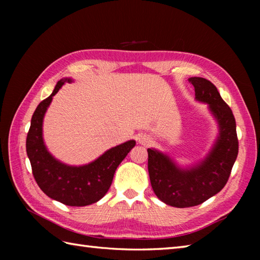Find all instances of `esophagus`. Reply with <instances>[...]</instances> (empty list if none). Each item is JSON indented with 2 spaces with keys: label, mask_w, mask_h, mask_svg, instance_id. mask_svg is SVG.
Returning a JSON list of instances; mask_svg holds the SVG:
<instances>
[{
  "label": "esophagus",
  "mask_w": 260,
  "mask_h": 260,
  "mask_svg": "<svg viewBox=\"0 0 260 260\" xmlns=\"http://www.w3.org/2000/svg\"><path fill=\"white\" fill-rule=\"evenodd\" d=\"M137 141H139V143H140L141 145H144V146H147L151 143L150 137H148L147 135H143V134L139 136V139H137Z\"/></svg>",
  "instance_id": "obj_1"
}]
</instances>
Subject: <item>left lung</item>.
Returning a JSON list of instances; mask_svg holds the SVG:
<instances>
[{
	"label": "left lung",
	"mask_w": 260,
	"mask_h": 260,
	"mask_svg": "<svg viewBox=\"0 0 260 260\" xmlns=\"http://www.w3.org/2000/svg\"><path fill=\"white\" fill-rule=\"evenodd\" d=\"M196 99L207 103L219 125V136L208 156L194 167L182 169L168 155L147 148L148 174L153 191L159 200L175 208L201 204L217 194L228 182L238 155L236 119L211 81L192 77Z\"/></svg>",
	"instance_id": "left-lung-1"
}]
</instances>
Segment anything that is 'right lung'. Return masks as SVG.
<instances>
[{
    "instance_id": "obj_1",
    "label": "right lung",
    "mask_w": 260,
    "mask_h": 260,
    "mask_svg": "<svg viewBox=\"0 0 260 260\" xmlns=\"http://www.w3.org/2000/svg\"><path fill=\"white\" fill-rule=\"evenodd\" d=\"M67 81L71 79H60L51 95L39 104L33 113L26 136V154L39 187L49 198L66 206L84 207L99 201L106 194L116 169L136 143L133 140L125 142L81 167H70L54 158L43 142L42 123L52 97Z\"/></svg>"
}]
</instances>
